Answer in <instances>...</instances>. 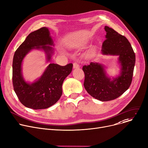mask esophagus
Instances as JSON below:
<instances>
[{
  "label": "esophagus",
  "instance_id": "1",
  "mask_svg": "<svg viewBox=\"0 0 148 148\" xmlns=\"http://www.w3.org/2000/svg\"><path fill=\"white\" fill-rule=\"evenodd\" d=\"M79 67H80V65L77 62H74L73 64V68H78Z\"/></svg>",
  "mask_w": 148,
  "mask_h": 148
}]
</instances>
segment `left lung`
<instances>
[{"mask_svg":"<svg viewBox=\"0 0 148 148\" xmlns=\"http://www.w3.org/2000/svg\"><path fill=\"white\" fill-rule=\"evenodd\" d=\"M105 30L106 40L102 43V53L119 56L120 75L111 80L106 76L103 66L99 63L91 62L83 66L85 89L95 99L103 102L116 99L129 88L136 61L135 53L127 38L108 26L105 27Z\"/></svg>","mask_w":148,"mask_h":148,"instance_id":"1","label":"left lung"}]
</instances>
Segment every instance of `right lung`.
Wrapping results in <instances>:
<instances>
[{
  "label": "right lung",
  "instance_id": "right-lung-1",
  "mask_svg": "<svg viewBox=\"0 0 148 148\" xmlns=\"http://www.w3.org/2000/svg\"><path fill=\"white\" fill-rule=\"evenodd\" d=\"M53 45L48 28L42 27L29 34L15 52L12 64V83L14 91L21 103L33 110L46 109L54 105L62 94V85L71 73L73 64L61 66L50 64L42 77L33 83L25 82L22 75L21 64L24 58L32 49H42L50 61Z\"/></svg>",
  "mask_w": 148,
  "mask_h": 148
}]
</instances>
